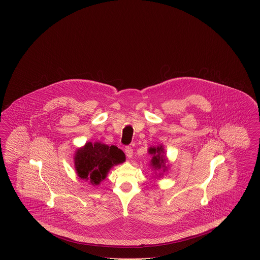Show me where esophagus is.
<instances>
[{"mask_svg":"<svg viewBox=\"0 0 260 260\" xmlns=\"http://www.w3.org/2000/svg\"><path fill=\"white\" fill-rule=\"evenodd\" d=\"M124 151H125V154H126L128 158H132L133 149L131 147H126V148L124 149Z\"/></svg>","mask_w":260,"mask_h":260,"instance_id":"esophagus-1","label":"esophagus"}]
</instances>
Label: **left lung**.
<instances>
[{"instance_id":"obj_1","label":"left lung","mask_w":260,"mask_h":260,"mask_svg":"<svg viewBox=\"0 0 260 260\" xmlns=\"http://www.w3.org/2000/svg\"><path fill=\"white\" fill-rule=\"evenodd\" d=\"M149 154L152 155V159L150 160V166L154 168V170H160V171H166L167 167L166 165V154H165V149L162 148V146H157L156 148H149ZM157 177L161 176L162 173L160 174H155Z\"/></svg>"}]
</instances>
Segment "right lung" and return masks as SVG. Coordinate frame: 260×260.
<instances>
[{"instance_id": "right-lung-1", "label": "right lung", "mask_w": 260, "mask_h": 260, "mask_svg": "<svg viewBox=\"0 0 260 260\" xmlns=\"http://www.w3.org/2000/svg\"><path fill=\"white\" fill-rule=\"evenodd\" d=\"M125 155L116 146L101 142H87L78 149L74 156V166L78 177L91 185H100L105 179L112 166L122 164Z\"/></svg>"}]
</instances>
